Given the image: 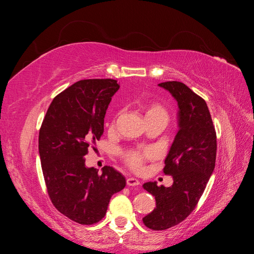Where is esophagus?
<instances>
[{
  "mask_svg": "<svg viewBox=\"0 0 254 254\" xmlns=\"http://www.w3.org/2000/svg\"><path fill=\"white\" fill-rule=\"evenodd\" d=\"M126 182H127V186L129 187H136L140 184V181L136 178H133V177H129V178H127Z\"/></svg>",
  "mask_w": 254,
  "mask_h": 254,
  "instance_id": "1",
  "label": "esophagus"
}]
</instances>
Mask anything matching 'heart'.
Instances as JSON below:
<instances>
[{
  "label": "heart",
  "mask_w": 254,
  "mask_h": 254,
  "mask_svg": "<svg viewBox=\"0 0 254 254\" xmlns=\"http://www.w3.org/2000/svg\"><path fill=\"white\" fill-rule=\"evenodd\" d=\"M155 115H162V117L167 118V112L161 104L152 103L146 109V118L155 117ZM155 155L156 152L152 148L130 149L123 152V159L129 168H131L134 172H140L143 170L146 160L151 159L155 157Z\"/></svg>",
  "instance_id": "heart-1"
}]
</instances>
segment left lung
Listing matches in <instances>:
<instances>
[{
	"label": "left lung",
	"mask_w": 254,
	"mask_h": 254,
	"mask_svg": "<svg viewBox=\"0 0 254 254\" xmlns=\"http://www.w3.org/2000/svg\"><path fill=\"white\" fill-rule=\"evenodd\" d=\"M178 103V126L175 140L164 161L163 173L173 176L170 188L157 182L144 183L156 199V207L143 218L151 230H166L180 224L194 211L214 171L216 131L202 97L180 81L159 83Z\"/></svg>",
	"instance_id": "left-lung-1"
}]
</instances>
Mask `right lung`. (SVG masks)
<instances>
[{
    "label": "right lung",
    "instance_id": "right-lung-1",
    "mask_svg": "<svg viewBox=\"0 0 254 254\" xmlns=\"http://www.w3.org/2000/svg\"><path fill=\"white\" fill-rule=\"evenodd\" d=\"M120 89L114 79H83L53 99L39 131V155L50 199L64 216L93 225L106 215L110 198L126 186L112 166L102 174L86 166L89 148L104 133L111 97Z\"/></svg>",
    "mask_w": 254,
    "mask_h": 254
}]
</instances>
